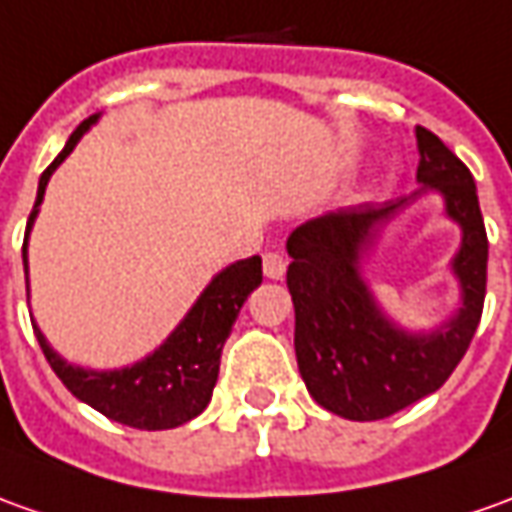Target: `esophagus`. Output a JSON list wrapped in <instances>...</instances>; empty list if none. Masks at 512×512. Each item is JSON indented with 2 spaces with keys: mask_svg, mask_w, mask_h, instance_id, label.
I'll return each instance as SVG.
<instances>
[{
  "mask_svg": "<svg viewBox=\"0 0 512 512\" xmlns=\"http://www.w3.org/2000/svg\"><path fill=\"white\" fill-rule=\"evenodd\" d=\"M285 257L277 255V252H266L263 255V274L269 277V280H283L285 277Z\"/></svg>",
  "mask_w": 512,
  "mask_h": 512,
  "instance_id": "1",
  "label": "esophagus"
}]
</instances>
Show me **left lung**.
<instances>
[{"mask_svg": "<svg viewBox=\"0 0 512 512\" xmlns=\"http://www.w3.org/2000/svg\"><path fill=\"white\" fill-rule=\"evenodd\" d=\"M417 137V187L384 204L325 212L285 241L294 300V350L305 387L322 409L344 420H384L443 387L474 339L485 283L488 235L471 170L426 128ZM440 195L461 227L449 268L461 308L431 329H406L386 314L363 266L380 232L417 197Z\"/></svg>", "mask_w": 512, "mask_h": 512, "instance_id": "1", "label": "left lung"}]
</instances>
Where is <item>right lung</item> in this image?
I'll list each match as a JSON object with an SVG mask.
<instances>
[{"mask_svg": "<svg viewBox=\"0 0 512 512\" xmlns=\"http://www.w3.org/2000/svg\"><path fill=\"white\" fill-rule=\"evenodd\" d=\"M100 117L103 114L97 111L89 120H83L72 131V137L66 139L64 151L55 156V162L38 179L36 204H33V212L27 218L22 246L27 302H30L27 243H30V232L36 224L44 193H47V184H50L58 165L75 151V145L81 142L83 134L92 125H97ZM260 283H263V269H260V257L257 255L229 263L198 294V300L190 305V311L182 316V322L170 330L165 342L145 358H139L134 364H125V367H114V370H92V367H81V364H69L58 350H52V344L41 333L36 319H33V330H36L38 344H41L55 375L64 381V387L78 401L89 403L100 415L117 420L123 426H131V429H176V426L193 420L207 409L215 381H218L224 342L232 333V325L241 314L246 297Z\"/></svg>", "mask_w": 512, "mask_h": 512, "instance_id": "right-lung-1", "label": "right lung"}]
</instances>
